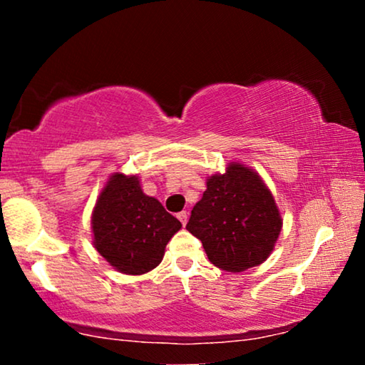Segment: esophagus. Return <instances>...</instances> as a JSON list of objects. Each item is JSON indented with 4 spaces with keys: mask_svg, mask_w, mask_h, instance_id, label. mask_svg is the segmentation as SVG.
I'll use <instances>...</instances> for the list:
<instances>
[{
    "mask_svg": "<svg viewBox=\"0 0 365 365\" xmlns=\"http://www.w3.org/2000/svg\"><path fill=\"white\" fill-rule=\"evenodd\" d=\"M187 217H189L187 211H181V212L178 214V219H179V221H181L182 226H186V222H187Z\"/></svg>",
    "mask_w": 365,
    "mask_h": 365,
    "instance_id": "1",
    "label": "esophagus"
}]
</instances>
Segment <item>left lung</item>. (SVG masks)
Returning <instances> with one entry per match:
<instances>
[{"label": "left lung", "mask_w": 365, "mask_h": 365, "mask_svg": "<svg viewBox=\"0 0 365 365\" xmlns=\"http://www.w3.org/2000/svg\"><path fill=\"white\" fill-rule=\"evenodd\" d=\"M282 219L257 173L239 163L207 179L186 229L202 242L207 259L229 272L259 266L272 252Z\"/></svg>", "instance_id": "8db88e82"}]
</instances>
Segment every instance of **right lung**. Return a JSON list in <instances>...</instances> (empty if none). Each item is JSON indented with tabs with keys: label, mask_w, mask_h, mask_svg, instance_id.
I'll use <instances>...</instances> for the list:
<instances>
[{
	"label": "right lung",
	"mask_w": 365,
	"mask_h": 365,
	"mask_svg": "<svg viewBox=\"0 0 365 365\" xmlns=\"http://www.w3.org/2000/svg\"><path fill=\"white\" fill-rule=\"evenodd\" d=\"M94 247L119 272H149L163 261L164 249L181 222L163 204L143 192L138 176L109 178L93 212Z\"/></svg>",
	"instance_id": "obj_1"
}]
</instances>
